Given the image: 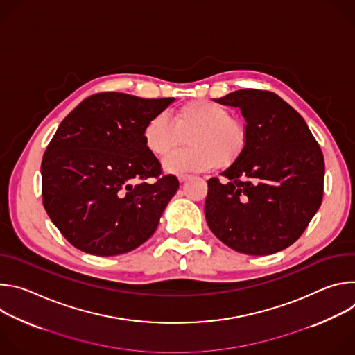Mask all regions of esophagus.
I'll use <instances>...</instances> for the list:
<instances>
[{"instance_id":"1","label":"esophagus","mask_w":355,"mask_h":355,"mask_svg":"<svg viewBox=\"0 0 355 355\" xmlns=\"http://www.w3.org/2000/svg\"><path fill=\"white\" fill-rule=\"evenodd\" d=\"M189 178H191L189 175H178V181L180 182H187Z\"/></svg>"}]
</instances>
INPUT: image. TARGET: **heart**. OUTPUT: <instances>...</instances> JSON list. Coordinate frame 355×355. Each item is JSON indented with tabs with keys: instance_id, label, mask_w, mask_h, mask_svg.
I'll return each instance as SVG.
<instances>
[{
	"instance_id": "heart-1",
	"label": "heart",
	"mask_w": 355,
	"mask_h": 355,
	"mask_svg": "<svg viewBox=\"0 0 355 355\" xmlns=\"http://www.w3.org/2000/svg\"><path fill=\"white\" fill-rule=\"evenodd\" d=\"M188 148L171 151L163 167L171 174L202 173L216 164L229 166L245 147V128L223 105L211 99H195L175 114L174 121L166 114L151 116L143 129L146 148L155 156H164L182 143Z\"/></svg>"
}]
</instances>
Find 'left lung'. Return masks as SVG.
<instances>
[{
    "mask_svg": "<svg viewBox=\"0 0 355 355\" xmlns=\"http://www.w3.org/2000/svg\"><path fill=\"white\" fill-rule=\"evenodd\" d=\"M216 101L240 108L247 139L222 173L226 181H208V226L239 252L272 254L300 237L322 204L320 146L305 119L271 91L245 88Z\"/></svg>",
    "mask_w": 355,
    "mask_h": 355,
    "instance_id": "left-lung-1",
    "label": "left lung"
}]
</instances>
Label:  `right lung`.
Returning <instances> with one entry per match:
<instances>
[{"label": "right lung", "instance_id": "right-lung-1", "mask_svg": "<svg viewBox=\"0 0 355 355\" xmlns=\"http://www.w3.org/2000/svg\"><path fill=\"white\" fill-rule=\"evenodd\" d=\"M175 98L105 91L60 123L42 160L43 207L76 248L99 257L143 244L180 182L143 141L147 121Z\"/></svg>", "mask_w": 355, "mask_h": 355}]
</instances>
